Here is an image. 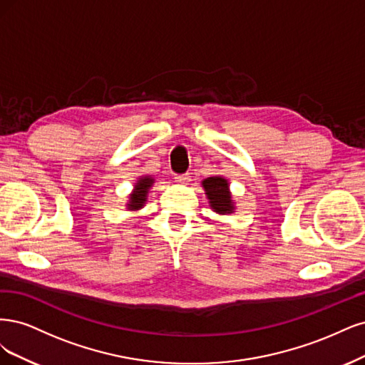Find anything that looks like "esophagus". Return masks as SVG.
<instances>
[{
	"label": "esophagus",
	"instance_id": "1",
	"mask_svg": "<svg viewBox=\"0 0 365 365\" xmlns=\"http://www.w3.org/2000/svg\"><path fill=\"white\" fill-rule=\"evenodd\" d=\"M174 179H175V183L183 185V183H187V180H190V175H187V174H175Z\"/></svg>",
	"mask_w": 365,
	"mask_h": 365
}]
</instances>
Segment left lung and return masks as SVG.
Wrapping results in <instances>:
<instances>
[{
    "mask_svg": "<svg viewBox=\"0 0 365 365\" xmlns=\"http://www.w3.org/2000/svg\"><path fill=\"white\" fill-rule=\"evenodd\" d=\"M205 191L210 200V206L218 214H230L233 212L232 198L229 194L227 180L222 178H209L203 180Z\"/></svg>",
    "mask_w": 365,
    "mask_h": 365,
    "instance_id": "obj_1",
    "label": "left lung"
}]
</instances>
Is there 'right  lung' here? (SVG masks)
Returning a JSON list of instances; mask_svg holds the SVG:
<instances>
[{
  "label": "right lung",
  "instance_id": "add662e5",
  "mask_svg": "<svg viewBox=\"0 0 365 365\" xmlns=\"http://www.w3.org/2000/svg\"><path fill=\"white\" fill-rule=\"evenodd\" d=\"M151 183H153V179L144 178L135 185L136 191L130 195V203H128V209L133 210V209H139V207L144 206V202L147 198V191H148V187L151 186Z\"/></svg>",
  "mask_w": 365,
  "mask_h": 365
}]
</instances>
